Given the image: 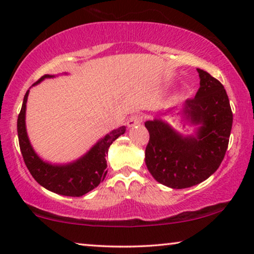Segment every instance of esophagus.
I'll return each mask as SVG.
<instances>
[{"label":"esophagus","instance_id":"1","mask_svg":"<svg viewBox=\"0 0 254 254\" xmlns=\"http://www.w3.org/2000/svg\"><path fill=\"white\" fill-rule=\"evenodd\" d=\"M142 120H143V116H142V115H140V114H134V115H132V116L130 117V119L127 120V126L128 127H132L139 126V124L142 122Z\"/></svg>","mask_w":254,"mask_h":254}]
</instances>
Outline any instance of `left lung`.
I'll return each instance as SVG.
<instances>
[{
	"label": "left lung",
	"mask_w": 254,
	"mask_h": 254,
	"mask_svg": "<svg viewBox=\"0 0 254 254\" xmlns=\"http://www.w3.org/2000/svg\"><path fill=\"white\" fill-rule=\"evenodd\" d=\"M199 89L184 104L183 115L195 135L184 137L161 120L147 121L149 132L145 161L158 183L173 189L195 186L217 171L224 160L233 126V113L224 85L197 68Z\"/></svg>",
	"instance_id": "8db88e82"
}]
</instances>
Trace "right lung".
Segmentation results:
<instances>
[{
  "label": "right lung",
  "mask_w": 254,
  "mask_h": 254,
  "mask_svg": "<svg viewBox=\"0 0 254 254\" xmlns=\"http://www.w3.org/2000/svg\"><path fill=\"white\" fill-rule=\"evenodd\" d=\"M48 77L54 76L44 75L33 85H36L37 83ZM28 93L29 90H27L25 94L21 111L18 115L17 130L21 155L24 157V162L29 170L30 175L41 186L59 195L79 197V196H83L86 192L92 190L101 181H104L106 175H107L106 155H107L108 148L111 147L113 141H115L120 135L126 133V127H121L109 132L104 138H101L84 156L78 158L73 163L65 165L47 163L37 156L27 137L25 114Z\"/></svg>",
  "instance_id": "right-lung-1"
}]
</instances>
